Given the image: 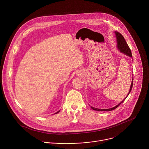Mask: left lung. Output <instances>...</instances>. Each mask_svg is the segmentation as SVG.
I'll return each instance as SVG.
<instances>
[{
    "mask_svg": "<svg viewBox=\"0 0 149 149\" xmlns=\"http://www.w3.org/2000/svg\"><path fill=\"white\" fill-rule=\"evenodd\" d=\"M115 34H116V41H117V47L118 48V49L119 50V51L123 53V54H125L126 55H127L129 57H132V53H131V51L128 46V45H127V43L126 42L125 38L123 37V36L118 31H115ZM132 85H133V78H132V82H131V86H130V90H129V92L128 93L127 96L126 97V98L125 99L123 100L122 102H121L119 104H118L116 106L114 107H112V108H108V109H99V108H94L93 107H91V108L93 109V110H95V111H112V110H113L115 109V108H116L118 106H119V105H120L121 103H122L126 99V97H127L128 95H129V93H130L131 89H132Z\"/></svg>",
    "mask_w": 149,
    "mask_h": 149,
    "instance_id": "8db88e82",
    "label": "left lung"
}]
</instances>
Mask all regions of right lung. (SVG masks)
I'll return each instance as SVG.
<instances>
[{"mask_svg":"<svg viewBox=\"0 0 149 149\" xmlns=\"http://www.w3.org/2000/svg\"><path fill=\"white\" fill-rule=\"evenodd\" d=\"M60 112V111H57V112H56V113H54V114H56V113H58V112Z\"/></svg>","mask_w":149,"mask_h":149,"instance_id":"add662e5","label":"right lung"}]
</instances>
